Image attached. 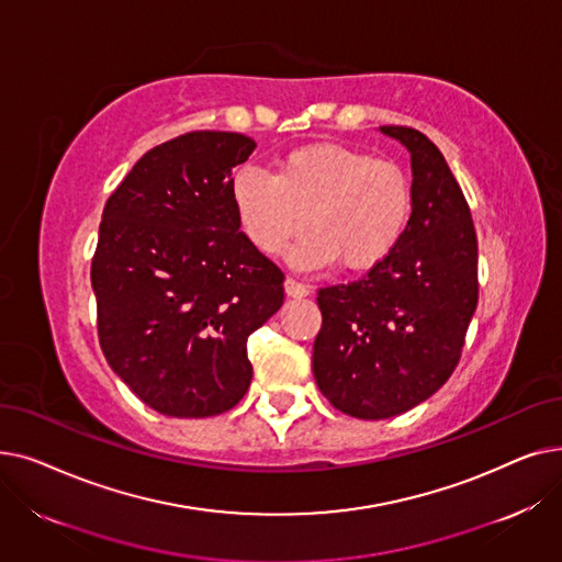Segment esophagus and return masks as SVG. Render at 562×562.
I'll use <instances>...</instances> for the list:
<instances>
[{
  "label": "esophagus",
  "instance_id": "obj_1",
  "mask_svg": "<svg viewBox=\"0 0 562 562\" xmlns=\"http://www.w3.org/2000/svg\"><path fill=\"white\" fill-rule=\"evenodd\" d=\"M284 291H286V296H291V299L310 296V286L303 284V282H299V280H293V278H286V280H284Z\"/></svg>",
  "mask_w": 562,
  "mask_h": 562
}]
</instances>
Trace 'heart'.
I'll list each match as a JSON object with an SVG mask.
<instances>
[{
	"instance_id": "heart-1",
	"label": "heart",
	"mask_w": 562,
	"mask_h": 562,
	"mask_svg": "<svg viewBox=\"0 0 562 562\" xmlns=\"http://www.w3.org/2000/svg\"><path fill=\"white\" fill-rule=\"evenodd\" d=\"M229 195L248 244L266 257L282 255L307 225L291 252L305 269L335 259L346 271L373 269L398 248L415 210L398 161L335 143L296 147L276 161L273 177L244 168Z\"/></svg>"
}]
</instances>
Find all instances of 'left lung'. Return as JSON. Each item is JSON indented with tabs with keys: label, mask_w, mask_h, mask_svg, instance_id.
<instances>
[{
	"label": "left lung",
	"mask_w": 562,
	"mask_h": 562,
	"mask_svg": "<svg viewBox=\"0 0 562 562\" xmlns=\"http://www.w3.org/2000/svg\"><path fill=\"white\" fill-rule=\"evenodd\" d=\"M412 157L415 210L398 248L348 284L318 289L312 369L344 415L390 419L432 396L460 362L479 305V241L464 193L437 145L380 127Z\"/></svg>",
	"instance_id": "1"
}]
</instances>
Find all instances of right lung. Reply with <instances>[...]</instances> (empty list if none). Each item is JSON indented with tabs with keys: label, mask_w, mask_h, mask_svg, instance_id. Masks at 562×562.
Returning a JSON list of instances; mask_svg holds the SVG:
<instances>
[{
	"label": "right lung",
	"mask_w": 562,
	"mask_h": 562,
	"mask_svg": "<svg viewBox=\"0 0 562 562\" xmlns=\"http://www.w3.org/2000/svg\"><path fill=\"white\" fill-rule=\"evenodd\" d=\"M255 140L189 132L145 153L102 212L91 282L109 367L153 409L202 419L250 387L248 337L284 301V273L234 214L232 168Z\"/></svg>",
	"instance_id": "right-lung-1"
}]
</instances>
